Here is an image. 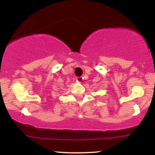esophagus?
<instances>
[{"label":"esophagus","instance_id":"34e87169","mask_svg":"<svg viewBox=\"0 0 155 155\" xmlns=\"http://www.w3.org/2000/svg\"><path fill=\"white\" fill-rule=\"evenodd\" d=\"M83 79H84L83 77H81V76H79V77H76V79L77 82H81V81H83Z\"/></svg>","mask_w":155,"mask_h":155}]
</instances>
